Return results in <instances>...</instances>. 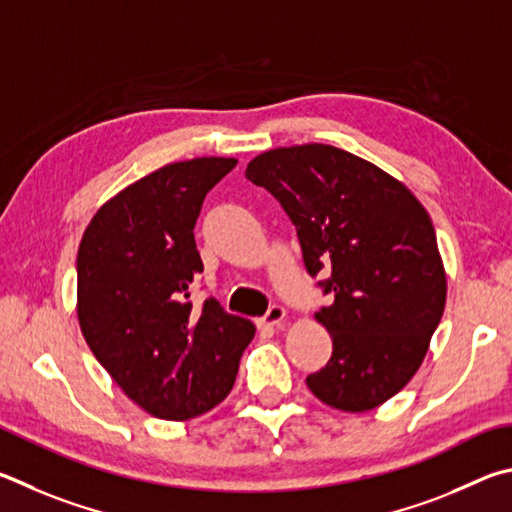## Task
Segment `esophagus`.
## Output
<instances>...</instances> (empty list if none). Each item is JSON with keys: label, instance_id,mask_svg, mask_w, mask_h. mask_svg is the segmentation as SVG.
Segmentation results:
<instances>
[{"label": "esophagus", "instance_id": "esophagus-1", "mask_svg": "<svg viewBox=\"0 0 512 512\" xmlns=\"http://www.w3.org/2000/svg\"><path fill=\"white\" fill-rule=\"evenodd\" d=\"M283 319H285V308L272 306L261 319L256 321V324H258V328H274V326H281Z\"/></svg>", "mask_w": 512, "mask_h": 512}]
</instances>
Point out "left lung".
I'll list each match as a JSON object with an SVG mask.
<instances>
[{
	"mask_svg": "<svg viewBox=\"0 0 512 512\" xmlns=\"http://www.w3.org/2000/svg\"><path fill=\"white\" fill-rule=\"evenodd\" d=\"M245 175L297 227L306 270L330 274L315 319L333 355L306 384L324 405L362 414L396 396L423 364L447 301L432 218L371 161L326 143L274 148Z\"/></svg>",
	"mask_w": 512,
	"mask_h": 512,
	"instance_id": "left-lung-1",
	"label": "left lung"
}]
</instances>
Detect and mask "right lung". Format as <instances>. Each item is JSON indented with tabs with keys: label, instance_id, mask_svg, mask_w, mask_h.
Returning a JSON list of instances; mask_svg holds the SVG:
<instances>
[{
	"label": "right lung",
	"instance_id": "add662e5",
	"mask_svg": "<svg viewBox=\"0 0 512 512\" xmlns=\"http://www.w3.org/2000/svg\"><path fill=\"white\" fill-rule=\"evenodd\" d=\"M233 157L161 166L110 197L78 247L76 315L96 360L132 402L161 420H188L229 396L249 319L215 299L193 308L202 274L195 220Z\"/></svg>",
	"mask_w": 512,
	"mask_h": 512
}]
</instances>
